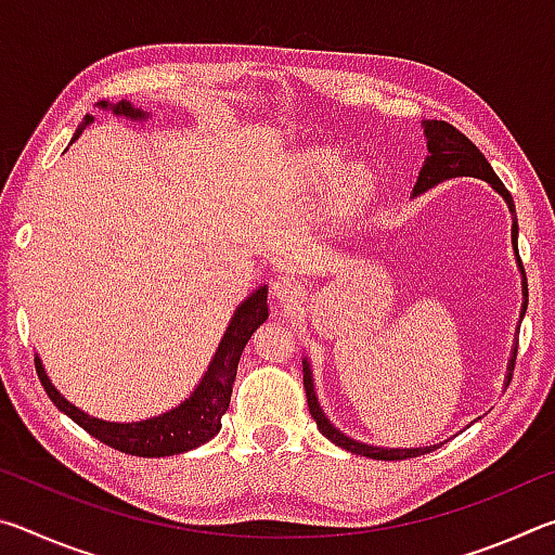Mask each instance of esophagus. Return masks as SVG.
Wrapping results in <instances>:
<instances>
[{
  "label": "esophagus",
  "instance_id": "1",
  "mask_svg": "<svg viewBox=\"0 0 555 555\" xmlns=\"http://www.w3.org/2000/svg\"><path fill=\"white\" fill-rule=\"evenodd\" d=\"M306 288L300 284L298 279L294 276H286L281 274L274 279V284H271V296H274L281 306H298L300 298H304Z\"/></svg>",
  "mask_w": 555,
  "mask_h": 555
}]
</instances>
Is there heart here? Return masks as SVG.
<instances>
[{"label": "heart", "instance_id": "b5f03b06", "mask_svg": "<svg viewBox=\"0 0 555 555\" xmlns=\"http://www.w3.org/2000/svg\"><path fill=\"white\" fill-rule=\"evenodd\" d=\"M340 146L321 144L306 146L291 158V171L304 193H321L331 188V208L340 215H352L374 195L377 176L364 162H344Z\"/></svg>", "mask_w": 555, "mask_h": 555}]
</instances>
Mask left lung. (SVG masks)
<instances>
[{"label": "left lung", "instance_id": "left-lung-1", "mask_svg": "<svg viewBox=\"0 0 555 555\" xmlns=\"http://www.w3.org/2000/svg\"><path fill=\"white\" fill-rule=\"evenodd\" d=\"M421 129H424L426 137V146H428V156L424 166H421L416 185H413L411 198H418L424 195L430 188H436L438 183L450 181V178H480V181H487L492 185L494 193H500L506 208L512 212V247H514V257H516V267L521 271V313L519 321H524L526 313V304H529V288H526V276H524V267L519 259V224H516V210H514V201L509 191H506L504 183L496 178V173L492 171V166L487 164V158L482 156L480 149H477L465 134L448 125V121H438V119H421ZM521 325H516V333H519ZM516 345H519V335L514 337V347L509 354V362H506V374H504V389L509 387L512 382V372H514V360H516ZM304 387H306V399H308V409H311V416L315 421V426L321 434L335 443L337 448L350 450L354 455H364L372 460H406V457H418L426 455L430 450H436L438 446L443 443H434V446H421V448H384V446H370L362 443V440H354L352 436L343 434L340 428L331 424V418L325 416V411L318 401L315 393V379H313V370H311V360L304 357Z\"/></svg>", "mask_w": 555, "mask_h": 555}]
</instances>
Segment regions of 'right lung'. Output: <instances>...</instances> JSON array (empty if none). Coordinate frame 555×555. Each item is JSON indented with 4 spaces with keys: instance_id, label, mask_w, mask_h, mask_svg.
<instances>
[{
    "instance_id": "obj_1",
    "label": "right lung",
    "mask_w": 555,
    "mask_h": 555,
    "mask_svg": "<svg viewBox=\"0 0 555 555\" xmlns=\"http://www.w3.org/2000/svg\"><path fill=\"white\" fill-rule=\"evenodd\" d=\"M98 107L102 112H112L115 117H125L131 121H146L149 112L142 107H134L127 100L119 102H107L100 100ZM95 117L86 115L82 125L75 129L70 142H75L82 134V129L92 125ZM267 286H259L257 291L242 300V304L234 308V315L230 318V325L224 327V335L220 337L218 350H215L208 370L195 384V389L188 393V397L176 403L173 409H168L158 416H149L142 421H105L98 416H90L82 409L75 406L63 393L53 387V382L46 374V367L41 357L36 354V372H39V379L43 384L46 393H49L51 401L59 406L65 416L73 418L80 428H86L92 438H98L100 443H105L115 450H121L127 455H139V457H166V455H181L188 450L201 448L208 443L215 436L220 434L222 428V416L224 411L230 409V397H232V384L237 377V364L244 345L249 343L251 333L269 318V306H267Z\"/></svg>"
}]
</instances>
